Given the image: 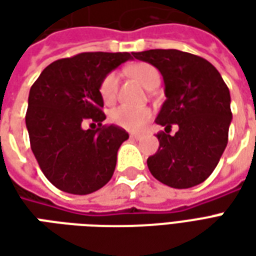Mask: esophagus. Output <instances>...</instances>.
Segmentation results:
<instances>
[{
  "mask_svg": "<svg viewBox=\"0 0 256 256\" xmlns=\"http://www.w3.org/2000/svg\"><path fill=\"white\" fill-rule=\"evenodd\" d=\"M141 134H130V138H133V140H141Z\"/></svg>",
  "mask_w": 256,
  "mask_h": 256,
  "instance_id": "esophagus-1",
  "label": "esophagus"
}]
</instances>
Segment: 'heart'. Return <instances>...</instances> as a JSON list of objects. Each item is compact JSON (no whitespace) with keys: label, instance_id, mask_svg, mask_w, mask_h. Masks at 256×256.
<instances>
[{"label":"heart","instance_id":"obj_1","mask_svg":"<svg viewBox=\"0 0 256 256\" xmlns=\"http://www.w3.org/2000/svg\"><path fill=\"white\" fill-rule=\"evenodd\" d=\"M128 74L138 80L140 84L150 89V86L160 80V74L154 66L148 63L134 64L128 68ZM118 75L116 72L106 74L100 84V96L106 104H111L116 98L118 92ZM152 116V112L148 108H133V106H120L112 110L110 119L119 128L128 132H140L148 123Z\"/></svg>","mask_w":256,"mask_h":256}]
</instances>
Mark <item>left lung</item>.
<instances>
[{
    "label": "left lung",
    "mask_w": 256,
    "mask_h": 256,
    "mask_svg": "<svg viewBox=\"0 0 256 256\" xmlns=\"http://www.w3.org/2000/svg\"><path fill=\"white\" fill-rule=\"evenodd\" d=\"M152 64L164 80L166 100L155 122L159 150L148 158L150 174L172 188L186 189L211 176L228 144L230 93L218 70L206 58L177 49L133 53ZM172 124L178 132L168 134Z\"/></svg>",
    "instance_id": "obj_1"
}]
</instances>
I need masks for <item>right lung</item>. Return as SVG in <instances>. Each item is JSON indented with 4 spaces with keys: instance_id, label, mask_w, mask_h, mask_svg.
Returning <instances> with one entry per match:
<instances>
[{
    "instance_id": "obj_1",
    "label": "right lung",
    "mask_w": 256,
    "mask_h": 256,
    "mask_svg": "<svg viewBox=\"0 0 256 256\" xmlns=\"http://www.w3.org/2000/svg\"><path fill=\"white\" fill-rule=\"evenodd\" d=\"M132 54L88 52L60 58L31 86L26 114L31 150L45 177L60 190L89 194L112 178L118 150L128 134L101 124L106 114L100 84ZM84 122L99 128L84 130Z\"/></svg>"
}]
</instances>
